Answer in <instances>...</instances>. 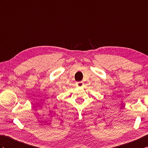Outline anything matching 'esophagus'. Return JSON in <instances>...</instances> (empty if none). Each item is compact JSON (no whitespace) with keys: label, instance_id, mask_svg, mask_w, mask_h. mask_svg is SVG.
I'll return each instance as SVG.
<instances>
[{"label":"esophagus","instance_id":"1","mask_svg":"<svg viewBox=\"0 0 148 148\" xmlns=\"http://www.w3.org/2000/svg\"><path fill=\"white\" fill-rule=\"evenodd\" d=\"M76 85L78 87H82L84 86V82L82 81H79L76 82Z\"/></svg>","mask_w":148,"mask_h":148}]
</instances>
